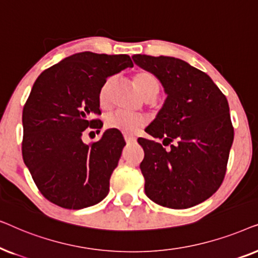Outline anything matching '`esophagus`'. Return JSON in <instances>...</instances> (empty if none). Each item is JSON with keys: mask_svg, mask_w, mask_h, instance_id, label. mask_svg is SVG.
Wrapping results in <instances>:
<instances>
[{"mask_svg": "<svg viewBox=\"0 0 258 258\" xmlns=\"http://www.w3.org/2000/svg\"><path fill=\"white\" fill-rule=\"evenodd\" d=\"M124 140L126 144H130V143H134L136 142V139L134 136H130V135H124Z\"/></svg>", "mask_w": 258, "mask_h": 258, "instance_id": "1", "label": "esophagus"}]
</instances>
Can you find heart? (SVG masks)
<instances>
[{"mask_svg":"<svg viewBox=\"0 0 258 258\" xmlns=\"http://www.w3.org/2000/svg\"><path fill=\"white\" fill-rule=\"evenodd\" d=\"M134 86L136 90L142 95V97L147 96H157L158 91H160L161 84L160 81L154 74L149 72H139L134 76ZM111 87V80H108L103 86H102L100 94H98V102H100L101 107H107L109 101V91ZM144 121L139 116L132 115L129 112L117 110L111 112L108 115L105 119V125L109 129L118 130L123 134H132L135 133L137 129L143 126Z\"/></svg>","mask_w":258,"mask_h":258,"instance_id":"1","label":"heart"}]
</instances>
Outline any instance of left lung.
Listing matches in <instances>:
<instances>
[{
	"mask_svg": "<svg viewBox=\"0 0 258 258\" xmlns=\"http://www.w3.org/2000/svg\"><path fill=\"white\" fill-rule=\"evenodd\" d=\"M133 59L154 74L167 94L146 132L170 148L139 140L146 195L171 209L202 203L220 188L234 141L227 97L206 73L183 59L148 55Z\"/></svg>",
	"mask_w": 258,
	"mask_h": 258,
	"instance_id": "left-lung-1",
	"label": "left lung"
}]
</instances>
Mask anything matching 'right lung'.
Returning a JSON list of instances; mask_svg holds the SVG:
<instances>
[{"mask_svg":"<svg viewBox=\"0 0 258 258\" xmlns=\"http://www.w3.org/2000/svg\"><path fill=\"white\" fill-rule=\"evenodd\" d=\"M134 67L128 55L82 51L45 69L35 81L22 114L24 164L42 195L66 209L101 202L125 146L105 130L90 146L87 128H101L98 94L109 76Z\"/></svg>","mask_w":258,"mask_h":258,"instance_id":"right-lung-1","label":"right lung"}]
</instances>
